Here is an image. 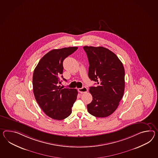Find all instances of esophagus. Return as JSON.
<instances>
[{
    "instance_id": "esophagus-1",
    "label": "esophagus",
    "mask_w": 158,
    "mask_h": 158,
    "mask_svg": "<svg viewBox=\"0 0 158 158\" xmlns=\"http://www.w3.org/2000/svg\"><path fill=\"white\" fill-rule=\"evenodd\" d=\"M78 91L79 92V93H81V94H82V93H85L87 92V91H88V89H87L85 87H83L82 88H80V89H78Z\"/></svg>"
}]
</instances>
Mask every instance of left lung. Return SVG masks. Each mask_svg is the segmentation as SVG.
Returning <instances> with one entry per match:
<instances>
[{"mask_svg": "<svg viewBox=\"0 0 158 158\" xmlns=\"http://www.w3.org/2000/svg\"><path fill=\"white\" fill-rule=\"evenodd\" d=\"M89 62V77L97 87H90L93 96L87 104L89 113L105 118L115 111L123 98L125 71L119 59L111 51L103 47H83Z\"/></svg>", "mask_w": 158, "mask_h": 158, "instance_id": "8db88e82", "label": "left lung"}]
</instances>
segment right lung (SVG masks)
Returning a JSON list of instances; mask_svg holds the SVG:
<instances>
[{
  "label": "right lung",
  "mask_w": 158,
  "mask_h": 158,
  "mask_svg": "<svg viewBox=\"0 0 158 158\" xmlns=\"http://www.w3.org/2000/svg\"><path fill=\"white\" fill-rule=\"evenodd\" d=\"M77 49L69 47L54 49L47 53L35 67L33 77V91L35 99L47 115L55 120H63L72 112L77 95V89L62 88L61 77L63 62Z\"/></svg>",
  "instance_id": "1"
}]
</instances>
